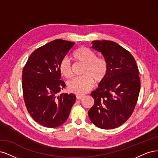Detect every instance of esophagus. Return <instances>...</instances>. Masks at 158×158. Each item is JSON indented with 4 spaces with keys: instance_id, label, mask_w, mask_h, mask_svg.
I'll return each mask as SVG.
<instances>
[{
    "instance_id": "obj_1",
    "label": "esophagus",
    "mask_w": 158,
    "mask_h": 158,
    "mask_svg": "<svg viewBox=\"0 0 158 158\" xmlns=\"http://www.w3.org/2000/svg\"><path fill=\"white\" fill-rule=\"evenodd\" d=\"M83 97H85V95H83V94H77V95H76V98H77V99H78V100L82 99Z\"/></svg>"
}]
</instances>
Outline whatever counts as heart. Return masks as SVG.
<instances>
[{
	"label": "heart",
	"instance_id": "heart-1",
	"mask_svg": "<svg viewBox=\"0 0 158 158\" xmlns=\"http://www.w3.org/2000/svg\"><path fill=\"white\" fill-rule=\"evenodd\" d=\"M73 58L85 64L83 76L75 77L69 81L68 89L73 93L81 94L86 93L93 88L94 80L100 83L106 78L108 72V65L103 58L97 57L93 50L86 47H81L73 54ZM60 73L66 78L72 76V68L69 60L64 58L58 65Z\"/></svg>",
	"mask_w": 158,
	"mask_h": 158
}]
</instances>
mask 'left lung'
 <instances>
[{
  "label": "left lung",
  "instance_id": "obj_1",
  "mask_svg": "<svg viewBox=\"0 0 158 158\" xmlns=\"http://www.w3.org/2000/svg\"><path fill=\"white\" fill-rule=\"evenodd\" d=\"M108 65L106 78L91 93L94 103L89 112L92 123L103 129L123 124L133 114L140 89L139 68L132 54L110 40H93Z\"/></svg>",
  "mask_w": 158,
  "mask_h": 158
}]
</instances>
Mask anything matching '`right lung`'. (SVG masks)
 Segmentation results:
<instances>
[{
    "label": "right lung",
    "instance_id": "add662e5",
    "mask_svg": "<svg viewBox=\"0 0 158 158\" xmlns=\"http://www.w3.org/2000/svg\"><path fill=\"white\" fill-rule=\"evenodd\" d=\"M75 43L54 40L31 53L22 72V89L25 106L31 118L43 126L54 128L68 119L76 96L58 95L65 84L60 80L58 69Z\"/></svg>",
    "mask_w": 158,
    "mask_h": 158
}]
</instances>
